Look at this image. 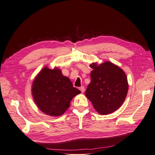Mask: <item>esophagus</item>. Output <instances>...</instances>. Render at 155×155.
Masks as SVG:
<instances>
[{
	"mask_svg": "<svg viewBox=\"0 0 155 155\" xmlns=\"http://www.w3.org/2000/svg\"><path fill=\"white\" fill-rule=\"evenodd\" d=\"M79 90H80V91H81V92H85V87H83V86L81 87L80 88H79Z\"/></svg>",
	"mask_w": 155,
	"mask_h": 155,
	"instance_id": "34e87169",
	"label": "esophagus"
}]
</instances>
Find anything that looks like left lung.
<instances>
[{
    "label": "left lung",
    "mask_w": 155,
    "mask_h": 155,
    "mask_svg": "<svg viewBox=\"0 0 155 155\" xmlns=\"http://www.w3.org/2000/svg\"><path fill=\"white\" fill-rule=\"evenodd\" d=\"M90 67L93 70L85 96L98 113L110 114L119 109L127 94L126 74L122 69L108 61L100 65L92 63Z\"/></svg>",
    "instance_id": "8db88e82"
}]
</instances>
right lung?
I'll list each match as a JSON object with an SVG mask.
<instances>
[{
    "mask_svg": "<svg viewBox=\"0 0 155 155\" xmlns=\"http://www.w3.org/2000/svg\"><path fill=\"white\" fill-rule=\"evenodd\" d=\"M80 92L61 70L46 67L35 77L31 87L37 106L45 114L54 116H61L69 108L72 98Z\"/></svg>",
    "mask_w": 155,
    "mask_h": 155,
    "instance_id": "1",
    "label": "right lung"
}]
</instances>
